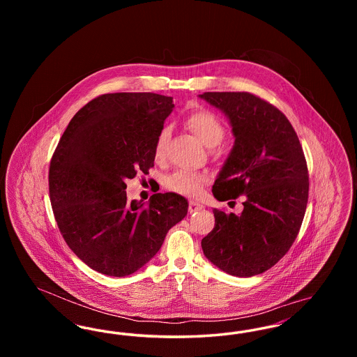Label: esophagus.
<instances>
[{"label":"esophagus","mask_w":357,"mask_h":357,"mask_svg":"<svg viewBox=\"0 0 357 357\" xmlns=\"http://www.w3.org/2000/svg\"><path fill=\"white\" fill-rule=\"evenodd\" d=\"M201 208H204L202 204H198V202H195V201H190V202H188V211H190V213H195V211H198V210H201Z\"/></svg>","instance_id":"esophagus-1"}]
</instances>
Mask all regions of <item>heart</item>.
I'll list each match as a JSON object with an SVG mask.
<instances>
[{
    "mask_svg": "<svg viewBox=\"0 0 357 357\" xmlns=\"http://www.w3.org/2000/svg\"><path fill=\"white\" fill-rule=\"evenodd\" d=\"M185 124L190 131L201 139V142L208 149L217 147L225 137V126L222 120L208 109H197L191 112ZM170 131L167 127L162 128L155 139L153 156L156 160H162L166 156V149ZM207 176L201 172L192 170H176L171 172L165 179V187L172 192L197 198L202 194Z\"/></svg>",
    "mask_w": 357,
    "mask_h": 357,
    "instance_id": "heart-1",
    "label": "heart"
}]
</instances>
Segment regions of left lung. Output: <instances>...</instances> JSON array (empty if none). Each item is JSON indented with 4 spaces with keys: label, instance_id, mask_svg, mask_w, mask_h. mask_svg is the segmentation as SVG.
Listing matches in <instances>:
<instances>
[{
    "label": "left lung",
    "instance_id": "left-lung-1",
    "mask_svg": "<svg viewBox=\"0 0 357 357\" xmlns=\"http://www.w3.org/2000/svg\"><path fill=\"white\" fill-rule=\"evenodd\" d=\"M199 98L221 109L236 136L213 194L218 201L245 195L239 215L213 210L204 255L227 274H261L288 253L300 231L309 192L305 155L288 118L271 102L249 92Z\"/></svg>",
    "mask_w": 357,
    "mask_h": 357
}]
</instances>
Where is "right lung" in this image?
I'll return each instance as SVG.
<instances>
[{
    "label": "right lung",
    "mask_w": 357,
    "mask_h": 357,
    "mask_svg": "<svg viewBox=\"0 0 357 357\" xmlns=\"http://www.w3.org/2000/svg\"><path fill=\"white\" fill-rule=\"evenodd\" d=\"M174 108L151 92L105 93L69 121L50 166L54 220L91 269L124 277L146 265L187 214L186 198L158 192L127 201L126 181L153 167V144Z\"/></svg>",
    "instance_id": "obj_1"
}]
</instances>
